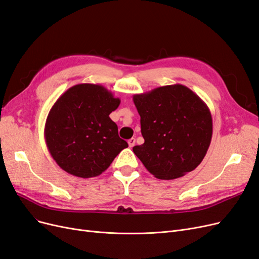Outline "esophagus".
I'll list each match as a JSON object with an SVG mask.
<instances>
[{"label": "esophagus", "mask_w": 259, "mask_h": 259, "mask_svg": "<svg viewBox=\"0 0 259 259\" xmlns=\"http://www.w3.org/2000/svg\"><path fill=\"white\" fill-rule=\"evenodd\" d=\"M128 146H130V148H133L134 146H135V142H136V139L135 138H131L128 141Z\"/></svg>", "instance_id": "34e87169"}]
</instances>
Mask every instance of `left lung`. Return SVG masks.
Segmentation results:
<instances>
[{
	"mask_svg": "<svg viewBox=\"0 0 259 259\" xmlns=\"http://www.w3.org/2000/svg\"><path fill=\"white\" fill-rule=\"evenodd\" d=\"M144 145L133 148L147 170L172 180L197 167L212 138L209 107L183 84L164 85L133 96Z\"/></svg>",
	"mask_w": 259,
	"mask_h": 259,
	"instance_id": "left-lung-1",
	"label": "left lung"
}]
</instances>
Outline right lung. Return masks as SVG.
I'll list each match as a JSON object with an SVG mask.
<instances>
[{"label":"right lung","instance_id":"obj_1","mask_svg":"<svg viewBox=\"0 0 259 259\" xmlns=\"http://www.w3.org/2000/svg\"><path fill=\"white\" fill-rule=\"evenodd\" d=\"M120 103L101 84L79 83L53 104L45 124V140L64 171L83 179L97 177L128 147L109 117Z\"/></svg>","mask_w":259,"mask_h":259}]
</instances>
